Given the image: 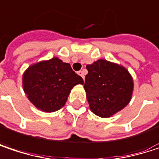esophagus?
I'll return each mask as SVG.
<instances>
[{
    "mask_svg": "<svg viewBox=\"0 0 159 159\" xmlns=\"http://www.w3.org/2000/svg\"><path fill=\"white\" fill-rule=\"evenodd\" d=\"M78 75H79L83 79H84V71H79L78 72Z\"/></svg>",
    "mask_w": 159,
    "mask_h": 159,
    "instance_id": "obj_1",
    "label": "esophagus"
}]
</instances>
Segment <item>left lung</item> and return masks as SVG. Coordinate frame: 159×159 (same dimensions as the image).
<instances>
[{
	"instance_id": "left-lung-1",
	"label": "left lung",
	"mask_w": 159,
	"mask_h": 159,
	"mask_svg": "<svg viewBox=\"0 0 159 159\" xmlns=\"http://www.w3.org/2000/svg\"><path fill=\"white\" fill-rule=\"evenodd\" d=\"M84 90L91 111L108 118L121 111L131 100L134 83L128 71L106 60L86 65Z\"/></svg>"
}]
</instances>
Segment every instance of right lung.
<instances>
[{
  "instance_id": "right-lung-1",
  "label": "right lung",
  "mask_w": 159,
  "mask_h": 159,
  "mask_svg": "<svg viewBox=\"0 0 159 159\" xmlns=\"http://www.w3.org/2000/svg\"><path fill=\"white\" fill-rule=\"evenodd\" d=\"M83 78L69 63L58 58L30 66L23 76V85L28 99L40 111L53 112L62 108L71 89Z\"/></svg>"
}]
</instances>
